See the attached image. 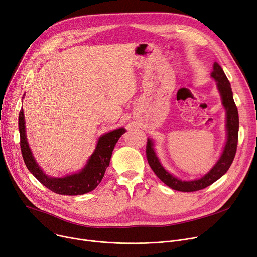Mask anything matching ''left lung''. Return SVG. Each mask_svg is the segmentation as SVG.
I'll use <instances>...</instances> for the list:
<instances>
[{
  "mask_svg": "<svg viewBox=\"0 0 257 257\" xmlns=\"http://www.w3.org/2000/svg\"><path fill=\"white\" fill-rule=\"evenodd\" d=\"M211 77L217 81V86L220 91L223 106L226 109V129H227V141L224 147L223 153L220 159L213 168L200 179L192 180V181H182L177 177L173 176L163 166H161L158 157L153 149V142L148 139L146 154L147 160L149 163L151 169L156 174V176L163 181L165 184L170 186L173 190L179 192H196L203 190L208 185L212 184L221 178L223 175L230 168L232 161L234 159L236 148H237V140H238V112L237 108L233 100V93L231 90L230 83L227 79L224 71L219 63L214 62L213 71L211 73Z\"/></svg>",
  "mask_w": 257,
  "mask_h": 257,
  "instance_id": "1",
  "label": "left lung"
}]
</instances>
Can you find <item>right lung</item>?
<instances>
[{"label":"right lung","instance_id":"add662e5","mask_svg":"<svg viewBox=\"0 0 257 257\" xmlns=\"http://www.w3.org/2000/svg\"><path fill=\"white\" fill-rule=\"evenodd\" d=\"M19 130L21 138V151L26 167L33 176L50 191L66 196L83 195L93 191L104 177L105 171L109 166L114 146L126 129L118 128L103 134L99 139L96 149L89 157L86 166L79 173L69 175L62 178L49 177L35 161L26 138L24 111L21 109L19 115Z\"/></svg>","mask_w":257,"mask_h":257}]
</instances>
